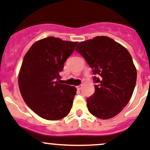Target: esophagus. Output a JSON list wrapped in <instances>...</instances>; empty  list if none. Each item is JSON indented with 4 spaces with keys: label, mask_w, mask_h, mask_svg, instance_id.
<instances>
[{
    "label": "esophagus",
    "mask_w": 150,
    "mask_h": 150,
    "mask_svg": "<svg viewBox=\"0 0 150 150\" xmlns=\"http://www.w3.org/2000/svg\"><path fill=\"white\" fill-rule=\"evenodd\" d=\"M82 86H83V85H82V84H80L79 86H76V88H77V89H78V90H80V89H82Z\"/></svg>",
    "instance_id": "1"
}]
</instances>
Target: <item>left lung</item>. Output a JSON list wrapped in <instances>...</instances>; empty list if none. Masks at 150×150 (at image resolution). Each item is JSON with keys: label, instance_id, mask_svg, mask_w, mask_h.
Here are the masks:
<instances>
[{"label": "left lung", "instance_id": "left-lung-1", "mask_svg": "<svg viewBox=\"0 0 150 150\" xmlns=\"http://www.w3.org/2000/svg\"><path fill=\"white\" fill-rule=\"evenodd\" d=\"M92 68L95 92L86 100L89 112L100 119L117 115L129 101L137 71L128 50L107 36L79 43L75 49Z\"/></svg>", "mask_w": 150, "mask_h": 150}]
</instances>
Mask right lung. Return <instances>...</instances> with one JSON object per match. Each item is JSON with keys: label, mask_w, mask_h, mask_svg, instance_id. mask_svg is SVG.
Returning <instances> with one entry per match:
<instances>
[{"label": "right lung", "mask_w": 150, "mask_h": 150, "mask_svg": "<svg viewBox=\"0 0 150 150\" xmlns=\"http://www.w3.org/2000/svg\"><path fill=\"white\" fill-rule=\"evenodd\" d=\"M78 42L48 37L35 42L23 58L18 77L28 107L44 119L56 121L70 112L76 88L60 82V72Z\"/></svg>", "instance_id": "obj_1"}]
</instances>
